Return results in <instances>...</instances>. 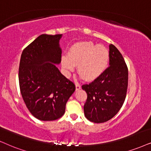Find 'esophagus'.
<instances>
[{"mask_svg":"<svg viewBox=\"0 0 151 151\" xmlns=\"http://www.w3.org/2000/svg\"><path fill=\"white\" fill-rule=\"evenodd\" d=\"M75 86H76V90H77V91H79V90L81 89V86L79 84V83H78V82H77V83H75Z\"/></svg>","mask_w":151,"mask_h":151,"instance_id":"esophagus-1","label":"esophagus"}]
</instances>
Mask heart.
Returning <instances> with one entry per match:
<instances>
[{"label": "heart", "instance_id": "1", "mask_svg": "<svg viewBox=\"0 0 151 151\" xmlns=\"http://www.w3.org/2000/svg\"><path fill=\"white\" fill-rule=\"evenodd\" d=\"M109 61L108 49L93 42L83 41L74 44L68 55L61 59L63 68L66 72L73 71L74 65H78V72L87 81L95 79L106 70Z\"/></svg>", "mask_w": 151, "mask_h": 151}]
</instances>
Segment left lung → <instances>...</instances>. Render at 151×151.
Here are the masks:
<instances>
[{"label":"left lung","mask_w":151,"mask_h":151,"mask_svg":"<svg viewBox=\"0 0 151 151\" xmlns=\"http://www.w3.org/2000/svg\"><path fill=\"white\" fill-rule=\"evenodd\" d=\"M128 84V70L123 56L115 46L109 45V67L89 84L82 86L87 93L84 115L90 121H108L123 106Z\"/></svg>","instance_id":"8db88e82"}]
</instances>
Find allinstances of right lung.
Instances as JSON below:
<instances>
[{"instance_id": "add662e5", "label": "right lung", "mask_w": 151, "mask_h": 151, "mask_svg": "<svg viewBox=\"0 0 151 151\" xmlns=\"http://www.w3.org/2000/svg\"><path fill=\"white\" fill-rule=\"evenodd\" d=\"M61 35L42 34L23 51L19 81L23 100L34 117L54 121L65 111V105L75 86L60 73Z\"/></svg>"}]
</instances>
